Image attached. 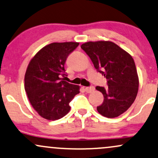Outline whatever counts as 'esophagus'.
Here are the masks:
<instances>
[{"label": "esophagus", "instance_id": "34e87169", "mask_svg": "<svg viewBox=\"0 0 158 158\" xmlns=\"http://www.w3.org/2000/svg\"><path fill=\"white\" fill-rule=\"evenodd\" d=\"M85 90H86L87 93H91V92H92L94 90V86L86 87V88H85Z\"/></svg>", "mask_w": 158, "mask_h": 158}]
</instances>
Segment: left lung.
I'll use <instances>...</instances> for the list:
<instances>
[{"mask_svg": "<svg viewBox=\"0 0 158 158\" xmlns=\"http://www.w3.org/2000/svg\"><path fill=\"white\" fill-rule=\"evenodd\" d=\"M81 47L107 80V88L96 87L104 97L98 112L109 118L118 117L131 106L138 94L139 80L132 57L111 41H90Z\"/></svg>", "mask_w": 158, "mask_h": 158, "instance_id": "left-lung-1", "label": "left lung"}]
</instances>
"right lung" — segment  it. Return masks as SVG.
Instances as JSON below:
<instances>
[{
  "label": "right lung",
  "mask_w": 158,
  "mask_h": 158,
  "mask_svg": "<svg viewBox=\"0 0 158 158\" xmlns=\"http://www.w3.org/2000/svg\"><path fill=\"white\" fill-rule=\"evenodd\" d=\"M79 43H52L31 59L25 74L24 87L29 102L46 120L62 118L70 110L69 103L80 93V87L64 81V65Z\"/></svg>",
  "instance_id": "1"
}]
</instances>
